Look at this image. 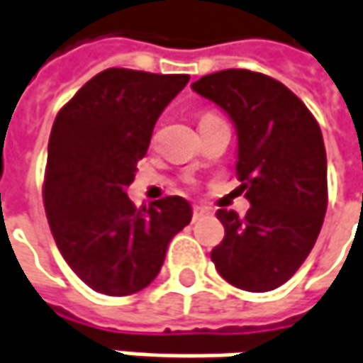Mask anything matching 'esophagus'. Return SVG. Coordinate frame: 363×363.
I'll return each mask as SVG.
<instances>
[{
	"mask_svg": "<svg viewBox=\"0 0 363 363\" xmlns=\"http://www.w3.org/2000/svg\"><path fill=\"white\" fill-rule=\"evenodd\" d=\"M205 213H207V209H205V207H199V205H197V207L193 209V220H199V218H203Z\"/></svg>",
	"mask_w": 363,
	"mask_h": 363,
	"instance_id": "obj_1",
	"label": "esophagus"
}]
</instances>
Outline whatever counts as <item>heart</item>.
Wrapping results in <instances>:
<instances>
[{"mask_svg": "<svg viewBox=\"0 0 363 363\" xmlns=\"http://www.w3.org/2000/svg\"><path fill=\"white\" fill-rule=\"evenodd\" d=\"M207 117H216V115H213V113H205V115L201 117V121H203V118H207Z\"/></svg>", "mask_w": 363, "mask_h": 363, "instance_id": "1", "label": "heart"}]
</instances>
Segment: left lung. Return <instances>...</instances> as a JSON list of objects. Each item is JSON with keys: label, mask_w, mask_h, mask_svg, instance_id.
<instances>
[{"label": "left lung", "mask_w": 363, "mask_h": 363, "mask_svg": "<svg viewBox=\"0 0 363 363\" xmlns=\"http://www.w3.org/2000/svg\"><path fill=\"white\" fill-rule=\"evenodd\" d=\"M193 90L216 102L238 133L236 174L245 218L218 209L224 240L211 261L228 284L269 291L306 261L327 211V152L306 104L281 82L248 69L203 75Z\"/></svg>", "instance_id": "8db88e82"}]
</instances>
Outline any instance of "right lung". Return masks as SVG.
Returning <instances> with one entry per match:
<instances>
[{"mask_svg": "<svg viewBox=\"0 0 363 363\" xmlns=\"http://www.w3.org/2000/svg\"><path fill=\"white\" fill-rule=\"evenodd\" d=\"M184 74L111 67L59 111L49 138L43 201L67 265L94 291L129 296L160 273L168 242L191 222L182 197L135 207V179L154 125L186 86Z\"/></svg>", "mask_w": 363, "mask_h": 363, "instance_id": "right-lung-1", "label": "right lung"}]
</instances>
